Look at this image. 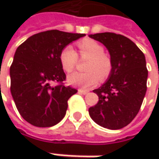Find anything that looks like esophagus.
<instances>
[{
	"label": "esophagus",
	"instance_id": "esophagus-1",
	"mask_svg": "<svg viewBox=\"0 0 159 159\" xmlns=\"http://www.w3.org/2000/svg\"><path fill=\"white\" fill-rule=\"evenodd\" d=\"M78 93L82 94V95H86L88 93V91L87 90H83V89H78Z\"/></svg>",
	"mask_w": 159,
	"mask_h": 159
}]
</instances>
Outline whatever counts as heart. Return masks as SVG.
I'll list each match as a JSON object with an SVG mask.
<instances>
[{
	"label": "heart",
	"instance_id": "1",
	"mask_svg": "<svg viewBox=\"0 0 159 159\" xmlns=\"http://www.w3.org/2000/svg\"><path fill=\"white\" fill-rule=\"evenodd\" d=\"M80 56L89 58L85 65V73H74L68 75V83L72 85L88 89L96 85L99 78L106 79L110 76L112 70L111 58L104 52L105 49L101 44L93 40L85 39L78 43ZM61 64L67 73L72 72L78 61V55L72 46H66L60 55Z\"/></svg>",
	"mask_w": 159,
	"mask_h": 159
}]
</instances>
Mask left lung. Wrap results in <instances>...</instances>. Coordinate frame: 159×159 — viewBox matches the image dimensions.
Instances as JSON below:
<instances>
[{"label": "left lung", "instance_id": "8db88e82", "mask_svg": "<svg viewBox=\"0 0 159 159\" xmlns=\"http://www.w3.org/2000/svg\"><path fill=\"white\" fill-rule=\"evenodd\" d=\"M89 37L107 48L112 62L108 80L93 91L98 96V102L89 108V115L104 128L121 129L135 118L145 96L148 75L145 57L122 35L105 32Z\"/></svg>", "mask_w": 159, "mask_h": 159}]
</instances>
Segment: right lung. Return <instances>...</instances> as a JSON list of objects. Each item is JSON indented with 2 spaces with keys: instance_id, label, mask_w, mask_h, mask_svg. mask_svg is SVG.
<instances>
[{
  "instance_id": "add662e5",
  "label": "right lung",
  "mask_w": 159,
  "mask_h": 159,
  "mask_svg": "<svg viewBox=\"0 0 159 159\" xmlns=\"http://www.w3.org/2000/svg\"><path fill=\"white\" fill-rule=\"evenodd\" d=\"M59 30L35 34L16 49L10 67L11 93L20 115L37 127H51L66 114L68 99L77 90L65 86L60 55L68 44L84 37ZM59 82L53 87L52 83Z\"/></svg>"
}]
</instances>
